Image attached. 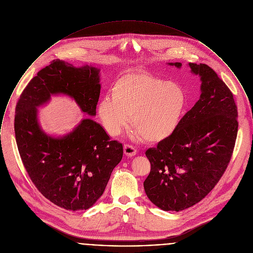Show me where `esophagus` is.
<instances>
[{"label": "esophagus", "mask_w": 253, "mask_h": 253, "mask_svg": "<svg viewBox=\"0 0 253 253\" xmlns=\"http://www.w3.org/2000/svg\"><path fill=\"white\" fill-rule=\"evenodd\" d=\"M124 153H125L127 156L132 157V156L136 155L137 150L135 149V147H133V146H131V145H129V144H126V145H124Z\"/></svg>", "instance_id": "obj_1"}]
</instances>
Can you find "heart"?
I'll use <instances>...</instances> for the list:
<instances>
[{
	"label": "heart",
	"instance_id": "1",
	"mask_svg": "<svg viewBox=\"0 0 253 253\" xmlns=\"http://www.w3.org/2000/svg\"><path fill=\"white\" fill-rule=\"evenodd\" d=\"M186 103V94L178 83L149 72H134L114 81L111 97L100 101L98 112L110 136L119 135L132 115L135 134L157 143L176 131Z\"/></svg>",
	"mask_w": 253,
	"mask_h": 253
}]
</instances>
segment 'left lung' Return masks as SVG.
I'll list each match as a JSON object with an SVG mask.
<instances>
[{"instance_id": "1", "label": "left lung", "mask_w": 253, "mask_h": 253, "mask_svg": "<svg viewBox=\"0 0 253 253\" xmlns=\"http://www.w3.org/2000/svg\"><path fill=\"white\" fill-rule=\"evenodd\" d=\"M189 65L201 76V98L170 137L146 152L151 172L145 192L164 211L187 209L211 192L230 163L238 135V107L228 86L208 65Z\"/></svg>"}]
</instances>
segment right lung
I'll list each match as a JSON object with an SVG mask.
<instances>
[{"label": "right lung", "instance_id": "right-lung-1", "mask_svg": "<svg viewBox=\"0 0 253 253\" xmlns=\"http://www.w3.org/2000/svg\"><path fill=\"white\" fill-rule=\"evenodd\" d=\"M99 73L89 65L74 67L52 60L28 83L15 107L14 132L22 163L38 191L66 210H86L101 198L122 159L123 147L90 118L62 138L48 136L39 126L37 107L50 101L51 95L64 94L83 112L96 115Z\"/></svg>", "mask_w": 253, "mask_h": 253}]
</instances>
